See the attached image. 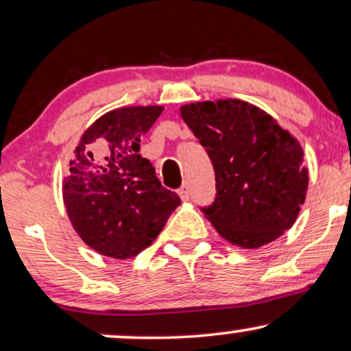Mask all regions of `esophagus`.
Wrapping results in <instances>:
<instances>
[{
    "mask_svg": "<svg viewBox=\"0 0 351 351\" xmlns=\"http://www.w3.org/2000/svg\"><path fill=\"white\" fill-rule=\"evenodd\" d=\"M179 197L182 198L184 202H185V200H189V198H190V192H189V187H187V185H182V187L179 189Z\"/></svg>",
    "mask_w": 351,
    "mask_h": 351,
    "instance_id": "esophagus-1",
    "label": "esophagus"
}]
</instances>
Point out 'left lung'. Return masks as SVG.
<instances>
[{
    "label": "left lung",
    "mask_w": 351,
    "mask_h": 351,
    "mask_svg": "<svg viewBox=\"0 0 351 351\" xmlns=\"http://www.w3.org/2000/svg\"><path fill=\"white\" fill-rule=\"evenodd\" d=\"M180 115L208 153L216 198L202 208L219 236L242 249L278 239L295 224L309 176L300 141L252 104H187Z\"/></svg>",
    "instance_id": "left-lung-1"
}]
</instances>
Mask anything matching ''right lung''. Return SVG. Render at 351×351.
I'll use <instances>...</instances> for the list:
<instances>
[{
	"label": "right lung",
	"mask_w": 351,
	"mask_h": 351,
	"mask_svg": "<svg viewBox=\"0 0 351 351\" xmlns=\"http://www.w3.org/2000/svg\"><path fill=\"white\" fill-rule=\"evenodd\" d=\"M161 106L110 110L86 130L63 179L68 218L86 244L106 257H135L149 247L180 205L140 154Z\"/></svg>",
	"instance_id": "obj_1"
}]
</instances>
